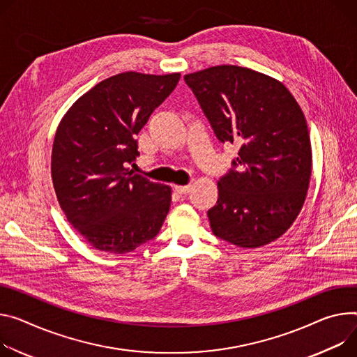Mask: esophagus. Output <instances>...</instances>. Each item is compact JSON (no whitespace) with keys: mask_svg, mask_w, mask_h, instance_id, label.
Returning a JSON list of instances; mask_svg holds the SVG:
<instances>
[{"mask_svg":"<svg viewBox=\"0 0 357 357\" xmlns=\"http://www.w3.org/2000/svg\"><path fill=\"white\" fill-rule=\"evenodd\" d=\"M175 192L179 193V195H186V193L190 192V185H176L175 186Z\"/></svg>","mask_w":357,"mask_h":357,"instance_id":"34e87169","label":"esophagus"}]
</instances>
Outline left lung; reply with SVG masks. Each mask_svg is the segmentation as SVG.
I'll return each instance as SVG.
<instances>
[{"label":"left lung","mask_w":357,"mask_h":357,"mask_svg":"<svg viewBox=\"0 0 357 357\" xmlns=\"http://www.w3.org/2000/svg\"><path fill=\"white\" fill-rule=\"evenodd\" d=\"M183 79L216 138L239 146L208 211L212 232L239 248L276 241L302 211L312 175L299 104L280 81L243 67L216 66Z\"/></svg>","instance_id":"obj_1"}]
</instances>
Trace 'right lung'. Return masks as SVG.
Wrapping results in <instances>:
<instances>
[{"label":"right lung","mask_w":357,"mask_h":357,"mask_svg":"<svg viewBox=\"0 0 357 357\" xmlns=\"http://www.w3.org/2000/svg\"><path fill=\"white\" fill-rule=\"evenodd\" d=\"M179 73L128 71L96 84L61 119L51 175L61 209L95 249L128 253L153 239L171 206V188L126 168L135 137L175 89Z\"/></svg>","instance_id":"1"}]
</instances>
